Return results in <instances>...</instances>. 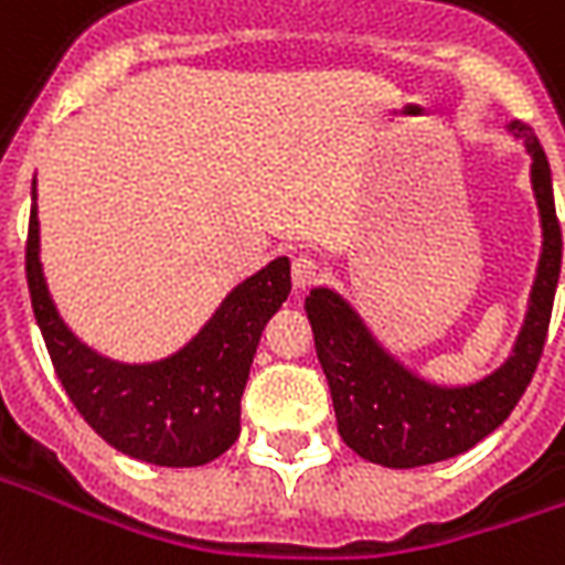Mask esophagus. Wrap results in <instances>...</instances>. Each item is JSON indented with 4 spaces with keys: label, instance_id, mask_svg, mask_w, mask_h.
Wrapping results in <instances>:
<instances>
[{
    "label": "esophagus",
    "instance_id": "34e87169",
    "mask_svg": "<svg viewBox=\"0 0 565 565\" xmlns=\"http://www.w3.org/2000/svg\"><path fill=\"white\" fill-rule=\"evenodd\" d=\"M294 287L296 290H309L315 284L321 281V266L311 259V256H296L294 259Z\"/></svg>",
    "mask_w": 565,
    "mask_h": 565
}]
</instances>
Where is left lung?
Returning <instances> with one entry per match:
<instances>
[{"label": "left lung", "instance_id": "left-lung-1", "mask_svg": "<svg viewBox=\"0 0 565 565\" xmlns=\"http://www.w3.org/2000/svg\"><path fill=\"white\" fill-rule=\"evenodd\" d=\"M511 131L526 140L532 156L544 250L523 333L499 373L468 388L428 385L394 364L337 294L318 287L306 296L315 351L333 394L339 437L373 465L419 468L471 449L511 416L542 361L563 263V232L554 207L551 164L539 137L523 121H511Z\"/></svg>", "mask_w": 565, "mask_h": 565}]
</instances>
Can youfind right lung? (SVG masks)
I'll list each match as a JSON object with an SVG mask.
<instances>
[{
    "label": "right lung",
    "instance_id": "right-lung-1",
    "mask_svg": "<svg viewBox=\"0 0 565 565\" xmlns=\"http://www.w3.org/2000/svg\"><path fill=\"white\" fill-rule=\"evenodd\" d=\"M26 284L54 373L82 419L125 456L195 468L238 440L244 385L263 327L290 294V259L281 256L235 287L180 354L140 366L106 361L63 327L39 266L35 204L26 228Z\"/></svg>",
    "mask_w": 565,
    "mask_h": 565
}]
</instances>
